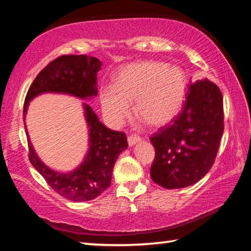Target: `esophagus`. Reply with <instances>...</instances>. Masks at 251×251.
Returning a JSON list of instances; mask_svg holds the SVG:
<instances>
[{
    "label": "esophagus",
    "instance_id": "1",
    "mask_svg": "<svg viewBox=\"0 0 251 251\" xmlns=\"http://www.w3.org/2000/svg\"><path fill=\"white\" fill-rule=\"evenodd\" d=\"M141 137H139L138 135H130L128 136V138H127V142H128V145L129 146H134L136 143L141 142Z\"/></svg>",
    "mask_w": 251,
    "mask_h": 251
}]
</instances>
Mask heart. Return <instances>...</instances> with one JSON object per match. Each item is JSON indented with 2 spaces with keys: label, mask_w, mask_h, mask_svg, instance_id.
Segmentation results:
<instances>
[{
  "label": "heart",
  "mask_w": 251,
  "mask_h": 251,
  "mask_svg": "<svg viewBox=\"0 0 251 251\" xmlns=\"http://www.w3.org/2000/svg\"><path fill=\"white\" fill-rule=\"evenodd\" d=\"M187 93V77L179 66L165 62L131 63L118 72L115 86L100 91L103 114L110 124L118 125L128 116L130 105L148 126L168 124L181 110Z\"/></svg>",
  "instance_id": "b5f03b06"
}]
</instances>
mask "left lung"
Masks as SVG:
<instances>
[{
    "label": "left lung",
    "instance_id": "1",
    "mask_svg": "<svg viewBox=\"0 0 251 251\" xmlns=\"http://www.w3.org/2000/svg\"><path fill=\"white\" fill-rule=\"evenodd\" d=\"M224 133L222 92L210 80L190 83L181 112L151 137V177L164 188L196 184L209 172Z\"/></svg>",
    "mask_w": 251,
    "mask_h": 251
}]
</instances>
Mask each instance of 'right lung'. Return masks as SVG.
I'll return each instance as SVG.
<instances>
[{
    "label": "right lung",
    "instance_id": "obj_1",
    "mask_svg": "<svg viewBox=\"0 0 251 251\" xmlns=\"http://www.w3.org/2000/svg\"><path fill=\"white\" fill-rule=\"evenodd\" d=\"M101 62L87 55H63L44 67L34 79L25 97L24 122L29 101L45 93L67 94L80 100L97 96V73ZM88 127V148L78 167L69 173L53 171L40 159L28 137V158L34 168L58 195L72 201H87L99 197L108 188L117 157L128 147L125 133L106 127L83 103ZM25 125V123H24ZM26 129V125H25Z\"/></svg>",
    "mask_w": 251,
    "mask_h": 251
}]
</instances>
